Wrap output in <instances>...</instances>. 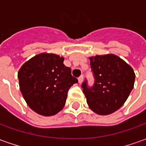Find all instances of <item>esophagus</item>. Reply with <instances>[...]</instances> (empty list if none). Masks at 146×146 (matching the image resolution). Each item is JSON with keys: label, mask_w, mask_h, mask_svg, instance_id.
Returning <instances> with one entry per match:
<instances>
[{"label": "esophagus", "mask_w": 146, "mask_h": 146, "mask_svg": "<svg viewBox=\"0 0 146 146\" xmlns=\"http://www.w3.org/2000/svg\"><path fill=\"white\" fill-rule=\"evenodd\" d=\"M83 80H84V76H83V75H81V76L78 78V80H79V83H80V84H81L82 82H83Z\"/></svg>", "instance_id": "34e87169"}]
</instances>
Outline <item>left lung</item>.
<instances>
[{
    "instance_id": "1",
    "label": "left lung",
    "mask_w": 146,
    "mask_h": 146,
    "mask_svg": "<svg viewBox=\"0 0 146 146\" xmlns=\"http://www.w3.org/2000/svg\"><path fill=\"white\" fill-rule=\"evenodd\" d=\"M94 76L93 87L82 84L89 108L98 115L112 114L120 108L134 87L135 73L129 65L115 54L89 58Z\"/></svg>"
}]
</instances>
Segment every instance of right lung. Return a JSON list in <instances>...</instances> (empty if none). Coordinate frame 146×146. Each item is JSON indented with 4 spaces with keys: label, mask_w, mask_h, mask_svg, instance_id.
Wrapping results in <instances>:
<instances>
[{
    "label": "right lung",
    "mask_w": 146,
    "mask_h": 146,
    "mask_svg": "<svg viewBox=\"0 0 146 146\" xmlns=\"http://www.w3.org/2000/svg\"><path fill=\"white\" fill-rule=\"evenodd\" d=\"M64 58L53 53L34 56L18 73L22 95L28 106L39 115L51 116L64 107L67 92L78 80L63 64Z\"/></svg>",
    "instance_id": "1"
}]
</instances>
